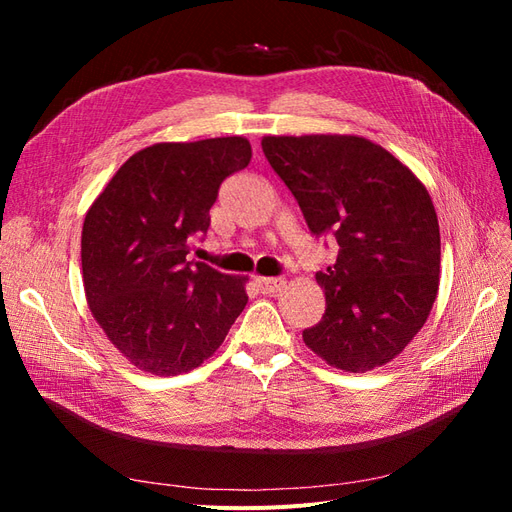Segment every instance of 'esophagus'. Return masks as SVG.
Instances as JSON below:
<instances>
[{
    "label": "esophagus",
    "mask_w": 512,
    "mask_h": 512,
    "mask_svg": "<svg viewBox=\"0 0 512 512\" xmlns=\"http://www.w3.org/2000/svg\"><path fill=\"white\" fill-rule=\"evenodd\" d=\"M256 284L262 294H273L286 286V280L282 277H256Z\"/></svg>",
    "instance_id": "esophagus-1"
}]
</instances>
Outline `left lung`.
Returning a JSON list of instances; mask_svg holds the SVG:
<instances>
[{"label":"left lung","instance_id":"8db88e82","mask_svg":"<svg viewBox=\"0 0 512 512\" xmlns=\"http://www.w3.org/2000/svg\"><path fill=\"white\" fill-rule=\"evenodd\" d=\"M262 151L314 235L333 230L335 265L316 273L322 320L303 342L331 367L365 374L401 354L440 286L431 196L384 147L354 134L262 136Z\"/></svg>","mask_w":512,"mask_h":512}]
</instances>
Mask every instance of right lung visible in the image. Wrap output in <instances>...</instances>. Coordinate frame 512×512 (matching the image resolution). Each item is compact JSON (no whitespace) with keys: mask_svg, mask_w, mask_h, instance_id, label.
I'll return each instance as SVG.
<instances>
[{"mask_svg":"<svg viewBox=\"0 0 512 512\" xmlns=\"http://www.w3.org/2000/svg\"><path fill=\"white\" fill-rule=\"evenodd\" d=\"M252 160L243 136L156 143L106 183L83 222L87 305L126 359L156 376L192 371L247 303V277L188 262L226 177Z\"/></svg>","mask_w":512,"mask_h":512,"instance_id":"right-lung-1","label":"right lung"}]
</instances>
